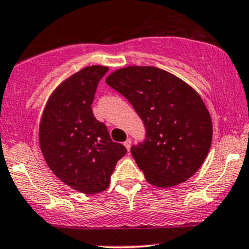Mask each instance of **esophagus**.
Returning a JSON list of instances; mask_svg holds the SVG:
<instances>
[{"instance_id":"obj_1","label":"esophagus","mask_w":249,"mask_h":249,"mask_svg":"<svg viewBox=\"0 0 249 249\" xmlns=\"http://www.w3.org/2000/svg\"><path fill=\"white\" fill-rule=\"evenodd\" d=\"M124 145L127 149V151H130V147H131V138H127L126 141L124 142Z\"/></svg>"}]
</instances>
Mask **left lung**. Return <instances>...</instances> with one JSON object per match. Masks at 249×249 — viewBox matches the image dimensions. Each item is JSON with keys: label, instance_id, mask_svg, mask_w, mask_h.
I'll return each mask as SVG.
<instances>
[{"label": "left lung", "instance_id": "obj_1", "mask_svg": "<svg viewBox=\"0 0 249 249\" xmlns=\"http://www.w3.org/2000/svg\"><path fill=\"white\" fill-rule=\"evenodd\" d=\"M137 112L145 139L131 154L146 181L171 187L193 176L212 145V118L201 97L170 73L150 66H130L106 79Z\"/></svg>", "mask_w": 249, "mask_h": 249}]
</instances>
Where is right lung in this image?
Instances as JSON below:
<instances>
[{"label":"right lung","mask_w":249,"mask_h":249,"mask_svg":"<svg viewBox=\"0 0 249 249\" xmlns=\"http://www.w3.org/2000/svg\"><path fill=\"white\" fill-rule=\"evenodd\" d=\"M107 71L85 67L64 81L49 98L40 124V146L51 170L85 194L105 190L117 162L127 152L92 111L98 84Z\"/></svg>","instance_id":"1"}]
</instances>
